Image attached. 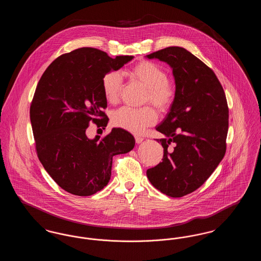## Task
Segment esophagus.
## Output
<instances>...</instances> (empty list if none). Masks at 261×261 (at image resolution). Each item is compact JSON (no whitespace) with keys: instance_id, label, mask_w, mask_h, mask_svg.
<instances>
[{"instance_id":"1","label":"esophagus","mask_w":261,"mask_h":261,"mask_svg":"<svg viewBox=\"0 0 261 261\" xmlns=\"http://www.w3.org/2000/svg\"><path fill=\"white\" fill-rule=\"evenodd\" d=\"M143 140H144V138H142V137L135 136V141H136L137 144L142 143V142H143Z\"/></svg>"}]
</instances>
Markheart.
Returning <instances> with one entry per match:
<instances>
[{"instance_id": "obj_1", "label": "heart", "mask_w": 261, "mask_h": 261, "mask_svg": "<svg viewBox=\"0 0 261 261\" xmlns=\"http://www.w3.org/2000/svg\"><path fill=\"white\" fill-rule=\"evenodd\" d=\"M128 74L147 89L145 103L150 102L161 112H166L172 106L176 96V85L173 80L167 77L166 71L159 64L149 61H142L135 64ZM123 88L122 76L119 71L112 70L101 78L103 96L110 103H117ZM158 112L152 107L131 109L123 107L112 113L113 126L124 129L136 135H141L145 130L155 124Z\"/></svg>"}]
</instances>
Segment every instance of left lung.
Returning a JSON list of instances; mask_svg holds the SVG:
<instances>
[{
    "instance_id": "obj_1",
    "label": "left lung",
    "mask_w": 261,
    "mask_h": 261,
    "mask_svg": "<svg viewBox=\"0 0 261 261\" xmlns=\"http://www.w3.org/2000/svg\"><path fill=\"white\" fill-rule=\"evenodd\" d=\"M167 62L173 71L176 96L156 130L162 162L147 170L152 186L166 196L181 198L199 189L226 152L229 109L223 87L211 67L181 47L147 56Z\"/></svg>"
}]
</instances>
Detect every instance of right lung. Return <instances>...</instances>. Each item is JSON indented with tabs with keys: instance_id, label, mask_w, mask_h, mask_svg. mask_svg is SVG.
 <instances>
[{
	"instance_id": "1",
	"label": "right lung",
	"mask_w": 261,
	"mask_h": 261,
	"mask_svg": "<svg viewBox=\"0 0 261 261\" xmlns=\"http://www.w3.org/2000/svg\"><path fill=\"white\" fill-rule=\"evenodd\" d=\"M133 58L112 59L98 49H77L57 58L38 82L30 106L38 159L54 181L72 195L91 196L107 186L113 155L135 146L134 137L121 128L100 140L86 136L91 121L102 129L109 121L102 76Z\"/></svg>"
}]
</instances>
